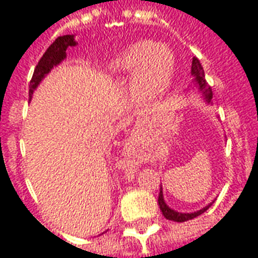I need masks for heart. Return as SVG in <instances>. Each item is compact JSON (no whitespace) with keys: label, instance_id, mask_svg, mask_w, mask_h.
Masks as SVG:
<instances>
[{"label":"heart","instance_id":"1","mask_svg":"<svg viewBox=\"0 0 258 258\" xmlns=\"http://www.w3.org/2000/svg\"><path fill=\"white\" fill-rule=\"evenodd\" d=\"M175 62L171 51L152 41L130 44L113 55L106 64L113 76L134 72L133 88L142 99H153L164 94L171 84Z\"/></svg>","mask_w":258,"mask_h":258}]
</instances>
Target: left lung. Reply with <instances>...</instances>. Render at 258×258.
I'll return each instance as SVG.
<instances>
[{"label":"left lung","mask_w":258,"mask_h":258,"mask_svg":"<svg viewBox=\"0 0 258 258\" xmlns=\"http://www.w3.org/2000/svg\"><path fill=\"white\" fill-rule=\"evenodd\" d=\"M190 74L194 76V85L199 90V92L203 96V99L206 101V103H211V99H213V91L207 85L205 80V70L200 64L199 59L194 58L192 60V68H190ZM157 203H159V207L162 210L163 216L166 217L167 220H171V221L177 222H185L189 221L192 218H196L200 214H203L209 207L211 206V203H209L207 206H205L203 209H200L198 211H194V213H179V211L173 210L171 207H168V205L164 202V198H163V188H160V194H159V199H157Z\"/></svg>","instance_id":"left-lung-1"}]
</instances>
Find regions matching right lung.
Listing matches in <instances>:
<instances>
[{
    "label": "right lung",
    "mask_w": 258,
    "mask_h": 258,
    "mask_svg": "<svg viewBox=\"0 0 258 258\" xmlns=\"http://www.w3.org/2000/svg\"><path fill=\"white\" fill-rule=\"evenodd\" d=\"M77 42L74 40L73 34H68V36L58 37L55 41L48 47L45 53L42 55V58L40 59V62L34 69V73L31 77L30 85H29V96H33V92L36 91V88L40 85L44 77L47 76L55 66H58L64 58H66V49L69 47H76Z\"/></svg>",
    "instance_id": "add662e5"
}]
</instances>
